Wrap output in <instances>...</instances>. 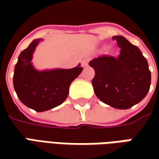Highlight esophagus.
I'll use <instances>...</instances> for the list:
<instances>
[{
  "label": "esophagus",
  "instance_id": "1",
  "mask_svg": "<svg viewBox=\"0 0 159 159\" xmlns=\"http://www.w3.org/2000/svg\"><path fill=\"white\" fill-rule=\"evenodd\" d=\"M81 64H82V66H87V65H88V59H85V60H83Z\"/></svg>",
  "mask_w": 159,
  "mask_h": 159
}]
</instances>
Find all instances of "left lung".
<instances>
[{"label": "left lung", "mask_w": 159, "mask_h": 159, "mask_svg": "<svg viewBox=\"0 0 159 159\" xmlns=\"http://www.w3.org/2000/svg\"><path fill=\"white\" fill-rule=\"evenodd\" d=\"M120 48L118 57L102 56L89 65L95 75L92 80L95 95L116 109H129L140 102L150 87V70L146 58L137 47L123 36H113Z\"/></svg>", "instance_id": "8db88e82"}]
</instances>
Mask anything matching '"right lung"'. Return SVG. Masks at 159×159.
<instances>
[{"label": "right lung", "instance_id": "obj_1", "mask_svg": "<svg viewBox=\"0 0 159 159\" xmlns=\"http://www.w3.org/2000/svg\"><path fill=\"white\" fill-rule=\"evenodd\" d=\"M40 40H33L20 53L13 76L14 89L20 101L38 112L62 104L69 95L70 83L83 70L80 64L72 69L35 70L31 61Z\"/></svg>", "mask_w": 159, "mask_h": 159}]
</instances>
